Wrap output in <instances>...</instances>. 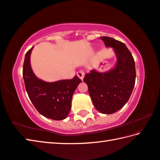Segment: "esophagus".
Instances as JSON below:
<instances>
[{
  "mask_svg": "<svg viewBox=\"0 0 160 160\" xmlns=\"http://www.w3.org/2000/svg\"><path fill=\"white\" fill-rule=\"evenodd\" d=\"M77 75H78V77L80 78V79L82 80L84 78V76H85V72H84L83 71H79L77 72Z\"/></svg>",
  "mask_w": 160,
  "mask_h": 160,
  "instance_id": "esophagus-1",
  "label": "esophagus"
}]
</instances>
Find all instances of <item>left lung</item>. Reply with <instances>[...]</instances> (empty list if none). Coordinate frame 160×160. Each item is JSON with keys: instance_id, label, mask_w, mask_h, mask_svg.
<instances>
[{"instance_id": "8db88e82", "label": "left lung", "mask_w": 160, "mask_h": 160, "mask_svg": "<svg viewBox=\"0 0 160 160\" xmlns=\"http://www.w3.org/2000/svg\"><path fill=\"white\" fill-rule=\"evenodd\" d=\"M106 47L114 50L117 63L111 70L101 72L92 70L83 81L88 86L93 104L103 114H112L125 105L132 94L136 80L135 62L127 46L119 40L102 36Z\"/></svg>"}]
</instances>
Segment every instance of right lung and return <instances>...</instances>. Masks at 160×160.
I'll return each instance as SVG.
<instances>
[{"label":"right lung","instance_id":"1","mask_svg":"<svg viewBox=\"0 0 160 160\" xmlns=\"http://www.w3.org/2000/svg\"><path fill=\"white\" fill-rule=\"evenodd\" d=\"M33 48L26 53L23 66V78L28 97L35 108L44 117L54 120H63L70 112L72 94L81 80L77 75L71 80L53 82L38 78L30 63Z\"/></svg>","mask_w":160,"mask_h":160}]
</instances>
